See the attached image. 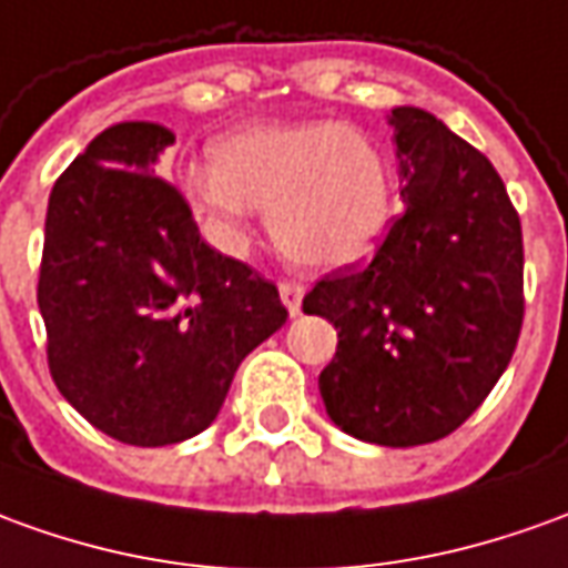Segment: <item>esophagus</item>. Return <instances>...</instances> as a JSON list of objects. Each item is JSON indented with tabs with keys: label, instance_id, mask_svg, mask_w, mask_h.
<instances>
[{
	"label": "esophagus",
	"instance_id": "obj_1",
	"mask_svg": "<svg viewBox=\"0 0 568 568\" xmlns=\"http://www.w3.org/2000/svg\"><path fill=\"white\" fill-rule=\"evenodd\" d=\"M277 291H281V303L287 306V312H291V315H300L306 287H303L300 281H281V284H277Z\"/></svg>",
	"mask_w": 568,
	"mask_h": 568
}]
</instances>
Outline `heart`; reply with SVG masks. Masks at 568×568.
<instances>
[{"instance_id":"heart-1","label":"heart","mask_w":568,"mask_h":568,"mask_svg":"<svg viewBox=\"0 0 568 568\" xmlns=\"http://www.w3.org/2000/svg\"><path fill=\"white\" fill-rule=\"evenodd\" d=\"M185 187L222 246L244 244L246 216L260 210L277 246L318 268L367 260L393 219V179L377 144L336 123L237 129Z\"/></svg>"}]
</instances>
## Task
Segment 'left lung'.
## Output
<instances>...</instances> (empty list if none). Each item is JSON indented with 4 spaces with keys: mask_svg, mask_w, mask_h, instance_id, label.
Instances as JSON below:
<instances>
[{
    "mask_svg": "<svg viewBox=\"0 0 568 568\" xmlns=\"http://www.w3.org/2000/svg\"><path fill=\"white\" fill-rule=\"evenodd\" d=\"M402 216L365 268L324 275L306 315L336 327L318 377L355 439L410 448L445 439L510 365L523 327V229L498 170L420 108L389 113Z\"/></svg>",
    "mask_w": 568,
    "mask_h": 568,
    "instance_id": "left-lung-1",
    "label": "left lung"
}]
</instances>
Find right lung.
Here are the masks:
<instances>
[{"label":"right lung","instance_id":"obj_1","mask_svg":"<svg viewBox=\"0 0 568 568\" xmlns=\"http://www.w3.org/2000/svg\"><path fill=\"white\" fill-rule=\"evenodd\" d=\"M172 142L158 123L95 135L54 182L39 265L54 386L139 448L203 433L237 365L287 322L275 284L206 244L154 172Z\"/></svg>","mask_w":568,"mask_h":568}]
</instances>
